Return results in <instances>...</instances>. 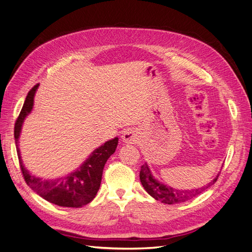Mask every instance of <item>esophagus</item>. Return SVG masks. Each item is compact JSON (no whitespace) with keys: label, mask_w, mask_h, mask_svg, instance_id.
Segmentation results:
<instances>
[{"label":"esophagus","mask_w":252,"mask_h":252,"mask_svg":"<svg viewBox=\"0 0 252 252\" xmlns=\"http://www.w3.org/2000/svg\"><path fill=\"white\" fill-rule=\"evenodd\" d=\"M122 141H123L125 144L131 145V144H136L139 141V135L138 132H136L134 129H125V131L122 134Z\"/></svg>","instance_id":"34e87169"}]
</instances>
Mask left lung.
Listing matches in <instances>:
<instances>
[{
  "label": "left lung",
  "mask_w": 252,
  "mask_h": 252,
  "mask_svg": "<svg viewBox=\"0 0 252 252\" xmlns=\"http://www.w3.org/2000/svg\"><path fill=\"white\" fill-rule=\"evenodd\" d=\"M219 174L213 179L207 186H203L201 188H195L191 190H180V189H174L168 185L163 184L162 182H159L158 179H156L152 174L149 166L147 163L141 166V171H140V180L144 189L156 199L157 201H161L164 204H178L188 201L192 199L193 196L202 193L206 188H208L212 184H215L217 182Z\"/></svg>",
  "instance_id": "1"
}]
</instances>
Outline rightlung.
<instances>
[{"instance_id": "right-lung-1", "label": "right lung", "mask_w": 252, "mask_h": 252, "mask_svg": "<svg viewBox=\"0 0 252 252\" xmlns=\"http://www.w3.org/2000/svg\"><path fill=\"white\" fill-rule=\"evenodd\" d=\"M39 84L29 91L23 105L20 116L14 126V140H16L17 152L20 161L21 170L24 175L27 185L44 200L61 207L79 208L93 201L101 186L104 166L111 155L117 149L119 138L116 136L95 148L84 161L78 169H75L63 177L56 179H43L30 172L23 164L19 140L22 127L25 119L32 111L34 95Z\"/></svg>"}]
</instances>
